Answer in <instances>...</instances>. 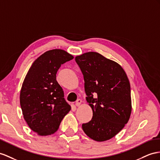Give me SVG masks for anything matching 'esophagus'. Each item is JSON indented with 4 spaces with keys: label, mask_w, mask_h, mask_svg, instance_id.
<instances>
[{
    "label": "esophagus",
    "mask_w": 160,
    "mask_h": 160,
    "mask_svg": "<svg viewBox=\"0 0 160 160\" xmlns=\"http://www.w3.org/2000/svg\"><path fill=\"white\" fill-rule=\"evenodd\" d=\"M81 103H82V101H81V99H78V100L76 101V103H75V105H76V106H77V107H78V106H80V105Z\"/></svg>",
    "instance_id": "obj_1"
}]
</instances>
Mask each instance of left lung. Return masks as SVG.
<instances>
[{
  "label": "left lung",
  "instance_id": "8db88e82",
  "mask_svg": "<svg viewBox=\"0 0 160 160\" xmlns=\"http://www.w3.org/2000/svg\"><path fill=\"white\" fill-rule=\"evenodd\" d=\"M84 80L87 101L92 109V120L82 127L96 141L115 137L128 122L132 111L130 85L118 63L96 52L76 56Z\"/></svg>",
  "mask_w": 160,
  "mask_h": 160
}]
</instances>
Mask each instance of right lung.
Returning <instances> with one entry per match:
<instances>
[{
    "instance_id": "add662e5",
    "label": "right lung",
    "mask_w": 160,
    "mask_h": 160,
    "mask_svg": "<svg viewBox=\"0 0 160 160\" xmlns=\"http://www.w3.org/2000/svg\"><path fill=\"white\" fill-rule=\"evenodd\" d=\"M73 59L61 49H52L36 59L28 70L20 92L24 120L40 136L54 134L71 107L56 80L61 65Z\"/></svg>"
}]
</instances>
